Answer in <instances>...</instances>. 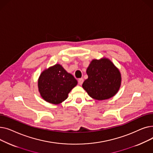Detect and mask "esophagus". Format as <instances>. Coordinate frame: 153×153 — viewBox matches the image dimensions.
Instances as JSON below:
<instances>
[{
  "label": "esophagus",
  "instance_id": "obj_1",
  "mask_svg": "<svg viewBox=\"0 0 153 153\" xmlns=\"http://www.w3.org/2000/svg\"><path fill=\"white\" fill-rule=\"evenodd\" d=\"M83 82H84V79H83V78H80V79H79V80H78V83H79V84L82 85V83H83Z\"/></svg>",
  "mask_w": 153,
  "mask_h": 153
}]
</instances>
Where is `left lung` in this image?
I'll return each instance as SVG.
<instances>
[{
  "mask_svg": "<svg viewBox=\"0 0 153 153\" xmlns=\"http://www.w3.org/2000/svg\"><path fill=\"white\" fill-rule=\"evenodd\" d=\"M86 72L88 78L83 82L82 87L92 98L103 100L118 92L121 85V74L108 59H93Z\"/></svg>",
  "mask_w": 153,
  "mask_h": 153,
  "instance_id": "obj_1",
  "label": "left lung"
}]
</instances>
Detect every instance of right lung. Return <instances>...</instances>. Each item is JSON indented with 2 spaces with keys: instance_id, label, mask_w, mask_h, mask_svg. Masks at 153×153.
Instances as JSON below:
<instances>
[{
  "instance_id": "1",
  "label": "right lung",
  "mask_w": 153,
  "mask_h": 153,
  "mask_svg": "<svg viewBox=\"0 0 153 153\" xmlns=\"http://www.w3.org/2000/svg\"><path fill=\"white\" fill-rule=\"evenodd\" d=\"M77 84V81L74 76L59 64L43 71L38 81L42 97L55 105L65 100L68 94Z\"/></svg>"
}]
</instances>
